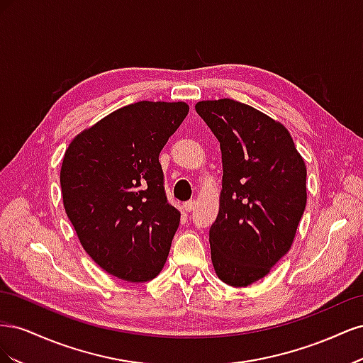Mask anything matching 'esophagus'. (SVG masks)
Masks as SVG:
<instances>
[{"label":"esophagus","instance_id":"obj_1","mask_svg":"<svg viewBox=\"0 0 363 363\" xmlns=\"http://www.w3.org/2000/svg\"><path fill=\"white\" fill-rule=\"evenodd\" d=\"M183 208H184V212H192L194 208H195V201L191 200V201H188V203H184V204H183Z\"/></svg>","mask_w":363,"mask_h":363}]
</instances>
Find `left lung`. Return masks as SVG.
Wrapping results in <instances>:
<instances>
[{
	"label": "left lung",
	"instance_id": "8db88e82",
	"mask_svg": "<svg viewBox=\"0 0 363 363\" xmlns=\"http://www.w3.org/2000/svg\"><path fill=\"white\" fill-rule=\"evenodd\" d=\"M195 111L219 140L223 189L211 227L216 276L245 288L268 276L291 250L306 208V163L288 128L230 98L206 100Z\"/></svg>",
	"mask_w": 363,
	"mask_h": 363
}]
</instances>
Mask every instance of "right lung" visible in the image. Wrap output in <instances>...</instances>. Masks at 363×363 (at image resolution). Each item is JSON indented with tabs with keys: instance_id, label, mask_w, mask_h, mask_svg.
Masks as SVG:
<instances>
[{
	"instance_id": "right-lung-1",
	"label": "right lung",
	"mask_w": 363,
	"mask_h": 363,
	"mask_svg": "<svg viewBox=\"0 0 363 363\" xmlns=\"http://www.w3.org/2000/svg\"><path fill=\"white\" fill-rule=\"evenodd\" d=\"M189 106L139 101L77 135L60 168L63 207L98 267L125 281L162 271L180 212L167 201L159 155Z\"/></svg>"
}]
</instances>
